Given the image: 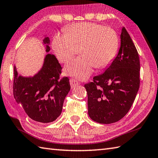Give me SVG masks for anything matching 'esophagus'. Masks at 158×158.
<instances>
[{"label": "esophagus", "instance_id": "1", "mask_svg": "<svg viewBox=\"0 0 158 158\" xmlns=\"http://www.w3.org/2000/svg\"><path fill=\"white\" fill-rule=\"evenodd\" d=\"M69 82H70V85H71V88L76 87V86L79 85V84H80V82L78 81V80L74 79V78H71L70 80H69Z\"/></svg>", "mask_w": 158, "mask_h": 158}]
</instances>
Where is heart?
<instances>
[{"label": "heart", "instance_id": "obj_1", "mask_svg": "<svg viewBox=\"0 0 158 158\" xmlns=\"http://www.w3.org/2000/svg\"><path fill=\"white\" fill-rule=\"evenodd\" d=\"M53 49L61 62H67L79 53L82 56L69 62L64 72L84 80L91 75L95 67L104 68L114 60L118 51L117 32L110 27L94 23L74 24L66 29V34L53 37Z\"/></svg>", "mask_w": 158, "mask_h": 158}]
</instances>
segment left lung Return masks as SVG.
Listing matches in <instances>:
<instances>
[{
	"mask_svg": "<svg viewBox=\"0 0 158 158\" xmlns=\"http://www.w3.org/2000/svg\"><path fill=\"white\" fill-rule=\"evenodd\" d=\"M117 56L101 75L85 85L88 114L100 124H111L124 117L134 102L139 87V58L125 27L120 35Z\"/></svg>",
	"mask_w": 158,
	"mask_h": 158,
	"instance_id": "left-lung-1",
	"label": "left lung"
}]
</instances>
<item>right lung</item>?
<instances>
[{
	"mask_svg": "<svg viewBox=\"0 0 158 158\" xmlns=\"http://www.w3.org/2000/svg\"><path fill=\"white\" fill-rule=\"evenodd\" d=\"M49 43V37L44 38L47 52L50 51ZM61 71V65L51 53L46 55L42 69L33 77L19 76L14 67V98L33 120L52 123L61 114L64 98L71 88L68 77L60 78Z\"/></svg>",
	"mask_w": 158,
	"mask_h": 158,
	"instance_id": "right-lung-1",
	"label": "right lung"
}]
</instances>
